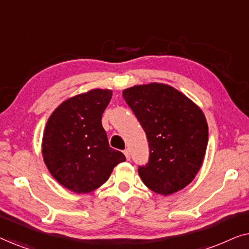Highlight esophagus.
<instances>
[{"label":"esophagus","mask_w":249,"mask_h":249,"mask_svg":"<svg viewBox=\"0 0 249 249\" xmlns=\"http://www.w3.org/2000/svg\"><path fill=\"white\" fill-rule=\"evenodd\" d=\"M124 154L125 155V159H127V160H130V153H129V149H124Z\"/></svg>","instance_id":"esophagus-1"}]
</instances>
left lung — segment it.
I'll list each match as a JSON object with an SVG mask.
<instances>
[{
  "label": "left lung",
  "instance_id": "8db88e82",
  "mask_svg": "<svg viewBox=\"0 0 249 249\" xmlns=\"http://www.w3.org/2000/svg\"><path fill=\"white\" fill-rule=\"evenodd\" d=\"M122 96L147 137L148 162L138 166L142 182L164 196L185 188L199 171L209 142L202 110L164 84L138 85Z\"/></svg>",
  "mask_w": 249,
  "mask_h": 249
}]
</instances>
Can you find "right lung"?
Listing matches in <instances>:
<instances>
[{
	"mask_svg": "<svg viewBox=\"0 0 249 249\" xmlns=\"http://www.w3.org/2000/svg\"><path fill=\"white\" fill-rule=\"evenodd\" d=\"M112 90L91 89L64 101L47 121L43 135L44 162L51 175L67 189L90 193L108 179L112 170L125 161L108 145L102 114Z\"/></svg>",
	"mask_w": 249,
	"mask_h": 249,
	"instance_id": "1",
	"label": "right lung"
}]
</instances>
